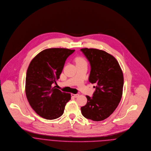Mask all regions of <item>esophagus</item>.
<instances>
[{
    "instance_id": "obj_1",
    "label": "esophagus",
    "mask_w": 151,
    "mask_h": 151,
    "mask_svg": "<svg viewBox=\"0 0 151 151\" xmlns=\"http://www.w3.org/2000/svg\"><path fill=\"white\" fill-rule=\"evenodd\" d=\"M71 96L73 97V98H77V97L79 96V95L78 94H73V93H72Z\"/></svg>"
}]
</instances>
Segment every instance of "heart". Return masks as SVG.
<instances>
[{
    "mask_svg": "<svg viewBox=\"0 0 151 151\" xmlns=\"http://www.w3.org/2000/svg\"><path fill=\"white\" fill-rule=\"evenodd\" d=\"M76 63H86V60L82 57H78L76 59Z\"/></svg>",
    "mask_w": 151,
    "mask_h": 151,
    "instance_id": "1",
    "label": "heart"
}]
</instances>
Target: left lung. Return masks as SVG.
<instances>
[{
    "label": "left lung",
    "instance_id": "8db88e82",
    "mask_svg": "<svg viewBox=\"0 0 151 151\" xmlns=\"http://www.w3.org/2000/svg\"><path fill=\"white\" fill-rule=\"evenodd\" d=\"M90 65V83L95 84L92 97L81 107L86 118L99 122L109 116L121 101L124 84L123 71L116 59L108 53L96 49H80Z\"/></svg>",
    "mask_w": 151,
    "mask_h": 151
}]
</instances>
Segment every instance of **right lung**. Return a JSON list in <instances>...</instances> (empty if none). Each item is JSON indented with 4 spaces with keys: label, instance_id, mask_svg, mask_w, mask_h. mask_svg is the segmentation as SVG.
<instances>
[{
    "label": "right lung",
    "instance_id": "obj_1",
    "mask_svg": "<svg viewBox=\"0 0 151 151\" xmlns=\"http://www.w3.org/2000/svg\"><path fill=\"white\" fill-rule=\"evenodd\" d=\"M75 50L50 48L37 54L27 71L25 94L33 110L40 116L54 119L61 116L70 93L53 87L59 78L67 58Z\"/></svg>",
    "mask_w": 151,
    "mask_h": 151
}]
</instances>
